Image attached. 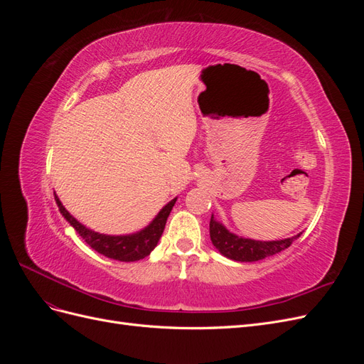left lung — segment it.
Segmentation results:
<instances>
[{"mask_svg":"<svg viewBox=\"0 0 364 364\" xmlns=\"http://www.w3.org/2000/svg\"><path fill=\"white\" fill-rule=\"evenodd\" d=\"M301 234L284 240L259 241L232 234L225 225L217 222L214 214L211 215V222H209V235H211V241L215 249L223 257L240 262H253L277 255L281 250L290 247V245L299 238Z\"/></svg>","mask_w":364,"mask_h":364,"instance_id":"left-lung-1","label":"left lung"}]
</instances>
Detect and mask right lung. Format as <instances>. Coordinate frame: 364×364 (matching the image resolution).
I'll use <instances>...</instances> for the list:
<instances>
[{
  "mask_svg": "<svg viewBox=\"0 0 364 364\" xmlns=\"http://www.w3.org/2000/svg\"><path fill=\"white\" fill-rule=\"evenodd\" d=\"M54 200H56L63 218L67 220V222L75 229V232L85 240L86 245H90L94 250L102 253V255L107 258L130 262L149 257L150 252L156 247L158 241L164 232L165 223H167V218L176 200H178V197H174L173 200L165 205L158 213V215L153 218L144 229L127 235H106L95 232V230L82 225L79 220H75L67 211V208L62 205L56 193H54Z\"/></svg>",
  "mask_w": 364,
  "mask_h": 364,
  "instance_id": "obj_1",
  "label": "right lung"
}]
</instances>
